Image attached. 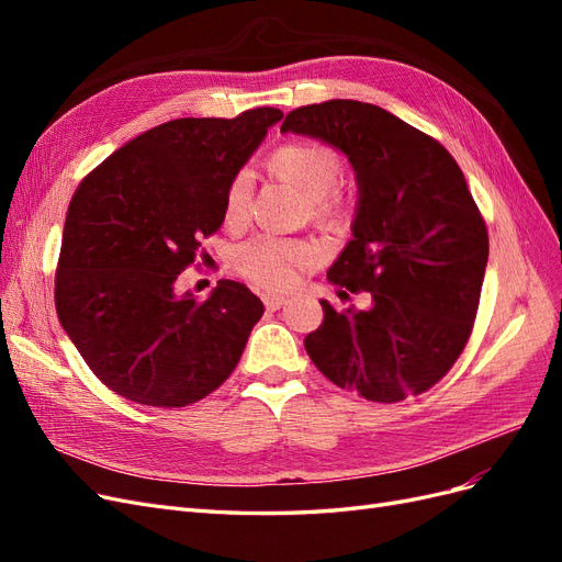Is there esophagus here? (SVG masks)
Returning a JSON list of instances; mask_svg holds the SVG:
<instances>
[{"mask_svg": "<svg viewBox=\"0 0 562 562\" xmlns=\"http://www.w3.org/2000/svg\"><path fill=\"white\" fill-rule=\"evenodd\" d=\"M262 302H265L267 310L274 312V310L281 307V304H285V297H283V295H277V293H265V295H262Z\"/></svg>", "mask_w": 562, "mask_h": 562, "instance_id": "esophagus-1", "label": "esophagus"}]
</instances>
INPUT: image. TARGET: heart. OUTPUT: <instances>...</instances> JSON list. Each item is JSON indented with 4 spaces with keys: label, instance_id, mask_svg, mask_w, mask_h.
<instances>
[{
    "label": "heart",
    "instance_id": "obj_1",
    "mask_svg": "<svg viewBox=\"0 0 562 562\" xmlns=\"http://www.w3.org/2000/svg\"><path fill=\"white\" fill-rule=\"evenodd\" d=\"M271 173L293 182L295 187L316 199L318 209H328V194L342 178V159L337 151L318 140L285 143L271 151ZM252 173L239 171L225 194V220L229 225H244L250 215ZM318 258V246L312 241L285 239L277 234H260L236 250V267L269 291H285L297 281L300 269L310 267Z\"/></svg>",
    "mask_w": 562,
    "mask_h": 562
}]
</instances>
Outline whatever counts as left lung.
Listing matches in <instances>:
<instances>
[{"instance_id":"8db88e82","label":"left lung","mask_w":562,"mask_h":562,"mask_svg":"<svg viewBox=\"0 0 562 562\" xmlns=\"http://www.w3.org/2000/svg\"><path fill=\"white\" fill-rule=\"evenodd\" d=\"M288 131L349 159L359 199L328 279L372 297L368 310L342 312L321 300L323 323L304 349L330 382L368 401L422 394L467 347L487 267V229L462 168L427 133L359 100L297 108Z\"/></svg>"}]
</instances>
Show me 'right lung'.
I'll return each instance as SVG.
<instances>
[{"label":"right lung","instance_id":"obj_1","mask_svg":"<svg viewBox=\"0 0 562 562\" xmlns=\"http://www.w3.org/2000/svg\"><path fill=\"white\" fill-rule=\"evenodd\" d=\"M277 108L234 119H173L140 133L81 180L56 271V312L83 361L119 396L182 407L239 363L265 304L217 281L178 293L199 239L220 229L232 178L281 122Z\"/></svg>","mask_w":562,"mask_h":562}]
</instances>
